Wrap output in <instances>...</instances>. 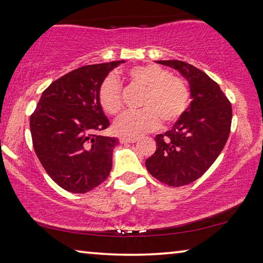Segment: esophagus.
I'll return each mask as SVG.
<instances>
[{"instance_id":"34e87169","label":"esophagus","mask_w":263,"mask_h":263,"mask_svg":"<svg viewBox=\"0 0 263 263\" xmlns=\"http://www.w3.org/2000/svg\"><path fill=\"white\" fill-rule=\"evenodd\" d=\"M119 141H121V144H135L138 139L137 138H121Z\"/></svg>"}]
</instances>
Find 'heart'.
<instances>
[{
	"mask_svg": "<svg viewBox=\"0 0 263 263\" xmlns=\"http://www.w3.org/2000/svg\"><path fill=\"white\" fill-rule=\"evenodd\" d=\"M132 83L145 89L140 111L127 112L116 122L114 130L118 136L136 138L157 130L161 124H174L189 106V90L185 82L169 70L155 64L135 66L126 72ZM97 99L106 114L117 116L124 108L122 87L118 80L109 75L100 83Z\"/></svg>",
	"mask_w": 263,
	"mask_h": 263,
	"instance_id": "obj_1",
	"label": "heart"
}]
</instances>
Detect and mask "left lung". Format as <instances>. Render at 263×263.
Segmentation results:
<instances>
[{"label":"left lung","instance_id":"obj_1","mask_svg":"<svg viewBox=\"0 0 263 263\" xmlns=\"http://www.w3.org/2000/svg\"><path fill=\"white\" fill-rule=\"evenodd\" d=\"M158 62L177 69L188 80L193 101L171 130L155 137L157 151L145 164L162 183L182 186L199 179L224 148L231 131L232 105L203 70L181 60Z\"/></svg>","mask_w":263,"mask_h":263}]
</instances>
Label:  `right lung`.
I'll list each match as a JSON object with an SVG mask.
<instances>
[{
    "label": "right lung",
    "instance_id": "add662e5",
    "mask_svg": "<svg viewBox=\"0 0 263 263\" xmlns=\"http://www.w3.org/2000/svg\"><path fill=\"white\" fill-rule=\"evenodd\" d=\"M122 61L82 66L53 81L30 117L34 152L62 189L84 194L109 176L119 140L96 132L110 125L97 99L100 83Z\"/></svg>",
    "mask_w": 263,
    "mask_h": 263
}]
</instances>
